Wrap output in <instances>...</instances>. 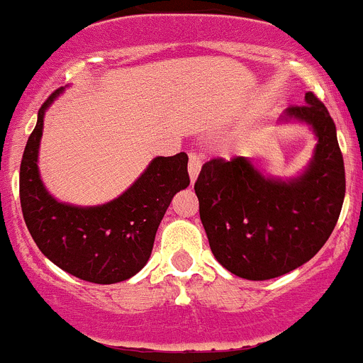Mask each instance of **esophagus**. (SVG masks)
Segmentation results:
<instances>
[{
  "instance_id": "obj_1",
  "label": "esophagus",
  "mask_w": 363,
  "mask_h": 363,
  "mask_svg": "<svg viewBox=\"0 0 363 363\" xmlns=\"http://www.w3.org/2000/svg\"><path fill=\"white\" fill-rule=\"evenodd\" d=\"M201 166H203V159H201V155H197V153H190L189 155V177L192 183L197 180V177H199Z\"/></svg>"
}]
</instances>
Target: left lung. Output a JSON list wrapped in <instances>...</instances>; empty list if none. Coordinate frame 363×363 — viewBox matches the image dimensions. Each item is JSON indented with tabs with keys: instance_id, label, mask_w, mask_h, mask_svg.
I'll list each match as a JSON object with an SVG mask.
<instances>
[{
	"instance_id": "1",
	"label": "left lung",
	"mask_w": 363,
	"mask_h": 363,
	"mask_svg": "<svg viewBox=\"0 0 363 363\" xmlns=\"http://www.w3.org/2000/svg\"><path fill=\"white\" fill-rule=\"evenodd\" d=\"M279 123L307 125L315 138L298 177H270L247 157H235L204 164L194 185L215 259L247 281L281 277L312 259L344 203V160L325 104L305 93L303 106L288 107Z\"/></svg>"
}]
</instances>
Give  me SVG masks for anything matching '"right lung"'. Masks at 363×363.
<instances>
[{
    "mask_svg": "<svg viewBox=\"0 0 363 363\" xmlns=\"http://www.w3.org/2000/svg\"><path fill=\"white\" fill-rule=\"evenodd\" d=\"M65 88L38 111L21 162V208L28 231L49 261L74 277L116 284L134 277L152 256L157 229L174 194L189 186L186 153L155 157L123 194L96 206L58 201L40 178L38 150L45 111Z\"/></svg>",
    "mask_w": 363,
    "mask_h": 363,
    "instance_id": "right-lung-1",
    "label": "right lung"
}]
</instances>
